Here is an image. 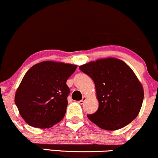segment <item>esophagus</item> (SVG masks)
Returning a JSON list of instances; mask_svg holds the SVG:
<instances>
[{
    "instance_id": "esophagus-1",
    "label": "esophagus",
    "mask_w": 158,
    "mask_h": 158,
    "mask_svg": "<svg viewBox=\"0 0 158 158\" xmlns=\"http://www.w3.org/2000/svg\"><path fill=\"white\" fill-rule=\"evenodd\" d=\"M85 99H86V97H85V96H84V97H82V99H81V100H80V101H79V104L82 105L83 103H84V102H85Z\"/></svg>"
}]
</instances>
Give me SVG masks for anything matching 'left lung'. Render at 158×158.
Here are the masks:
<instances>
[{"label": "left lung", "mask_w": 158, "mask_h": 158, "mask_svg": "<svg viewBox=\"0 0 158 158\" xmlns=\"http://www.w3.org/2000/svg\"><path fill=\"white\" fill-rule=\"evenodd\" d=\"M95 84L99 108L87 117L99 128L114 131L123 128L138 115L144 92L133 70L115 58L98 59L79 66Z\"/></svg>", "instance_id": "1"}]
</instances>
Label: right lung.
<instances>
[{
    "mask_svg": "<svg viewBox=\"0 0 158 158\" xmlns=\"http://www.w3.org/2000/svg\"><path fill=\"white\" fill-rule=\"evenodd\" d=\"M77 66L46 61L32 67L16 90L15 102L27 124L48 128L64 118L70 90L66 84Z\"/></svg>",
    "mask_w": 158,
    "mask_h": 158,
    "instance_id": "1",
    "label": "right lung"
}]
</instances>
